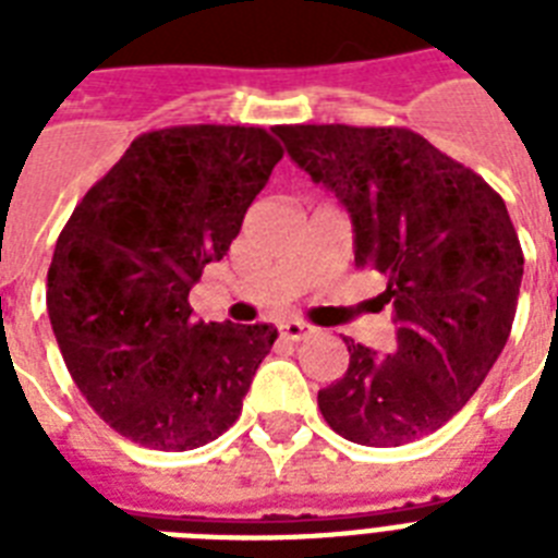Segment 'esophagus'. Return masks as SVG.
<instances>
[{"label": "esophagus", "mask_w": 558, "mask_h": 558, "mask_svg": "<svg viewBox=\"0 0 558 558\" xmlns=\"http://www.w3.org/2000/svg\"><path fill=\"white\" fill-rule=\"evenodd\" d=\"M310 327H306V324H301V322H283L280 324V336H283V339H289V341H304L306 336H310Z\"/></svg>", "instance_id": "esophagus-1"}]
</instances>
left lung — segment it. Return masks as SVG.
Wrapping results in <instances>:
<instances>
[{
    "label": "left lung",
    "instance_id": "1",
    "mask_svg": "<svg viewBox=\"0 0 558 558\" xmlns=\"http://www.w3.org/2000/svg\"><path fill=\"white\" fill-rule=\"evenodd\" d=\"M289 156L353 219L359 269L385 275L397 348L344 339L350 365L318 390L332 432L390 449L449 423L510 339L524 254L507 205L472 168L405 126H275Z\"/></svg>",
    "mask_w": 558,
    "mask_h": 558
}]
</instances>
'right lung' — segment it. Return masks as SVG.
<instances>
[{
  "mask_svg": "<svg viewBox=\"0 0 558 558\" xmlns=\"http://www.w3.org/2000/svg\"><path fill=\"white\" fill-rule=\"evenodd\" d=\"M283 147L263 126L138 135L57 236L46 306L95 414L159 451L199 449L243 411L271 324L193 322L202 269L222 260Z\"/></svg>",
  "mask_w": 558,
  "mask_h": 558,
  "instance_id": "add662e5",
  "label": "right lung"
}]
</instances>
